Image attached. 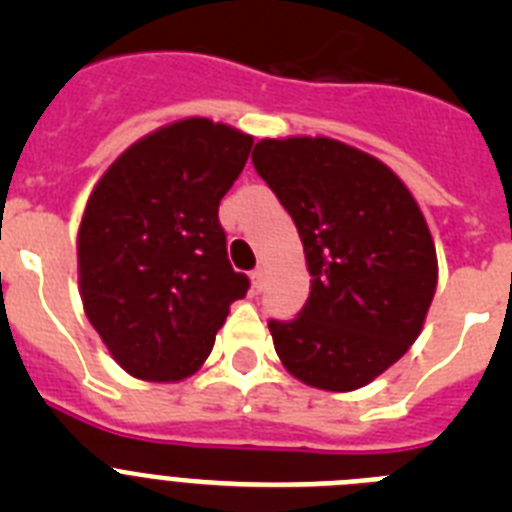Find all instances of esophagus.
<instances>
[{"instance_id": "34e87169", "label": "esophagus", "mask_w": 512, "mask_h": 512, "mask_svg": "<svg viewBox=\"0 0 512 512\" xmlns=\"http://www.w3.org/2000/svg\"><path fill=\"white\" fill-rule=\"evenodd\" d=\"M251 279H253V287H256V289H264V282H266V266H256V269L251 271Z\"/></svg>"}]
</instances>
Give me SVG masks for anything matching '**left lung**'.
Here are the masks:
<instances>
[{
	"instance_id": "left-lung-1",
	"label": "left lung",
	"mask_w": 512,
	"mask_h": 512,
	"mask_svg": "<svg viewBox=\"0 0 512 512\" xmlns=\"http://www.w3.org/2000/svg\"><path fill=\"white\" fill-rule=\"evenodd\" d=\"M292 215L310 297L269 320L284 369L325 392L359 390L405 356L438 284L431 230L400 176L333 138H264L251 156Z\"/></svg>"
}]
</instances>
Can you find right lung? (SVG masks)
Listing matches in <instances>:
<instances>
[{
  "mask_svg": "<svg viewBox=\"0 0 512 512\" xmlns=\"http://www.w3.org/2000/svg\"><path fill=\"white\" fill-rule=\"evenodd\" d=\"M251 146L225 122L187 117L135 140L89 194L76 241L81 302L130 377L187 379L246 297L217 207Z\"/></svg>",
  "mask_w": 512,
  "mask_h": 512,
  "instance_id": "1",
  "label": "right lung"
}]
</instances>
